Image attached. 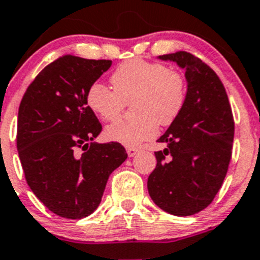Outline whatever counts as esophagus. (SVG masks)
<instances>
[{
  "mask_svg": "<svg viewBox=\"0 0 260 260\" xmlns=\"http://www.w3.org/2000/svg\"><path fill=\"white\" fill-rule=\"evenodd\" d=\"M140 150H141V149H139V147H127V153L129 156H135Z\"/></svg>",
  "mask_w": 260,
  "mask_h": 260,
  "instance_id": "34e87169",
  "label": "esophagus"
}]
</instances>
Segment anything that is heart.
I'll list each match as a JSON object with an SVG mask.
<instances>
[{
    "instance_id": "1",
    "label": "heart",
    "mask_w": 260,
    "mask_h": 260,
    "mask_svg": "<svg viewBox=\"0 0 260 260\" xmlns=\"http://www.w3.org/2000/svg\"><path fill=\"white\" fill-rule=\"evenodd\" d=\"M111 83L114 90L100 81L90 84L86 105L98 118L110 121L133 101L135 118L121 119L105 129L107 139L129 147L154 137L159 123L167 127L176 121L188 100V81L181 72L141 58L120 63Z\"/></svg>"
}]
</instances>
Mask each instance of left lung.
Returning <instances> with one entry per match:
<instances>
[{
	"instance_id": "8db88e82",
	"label": "left lung",
	"mask_w": 260,
	"mask_h": 260,
	"mask_svg": "<svg viewBox=\"0 0 260 260\" xmlns=\"http://www.w3.org/2000/svg\"><path fill=\"white\" fill-rule=\"evenodd\" d=\"M185 69L188 100L176 121L158 142L156 167L147 190L158 207L176 216H189L214 201L232 158L235 120L228 95L216 72L188 51L160 55Z\"/></svg>"
}]
</instances>
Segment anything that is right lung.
Listing matches in <instances>:
<instances>
[{
  "instance_id": "add662e5",
  "label": "right lung",
  "mask_w": 260,
  "mask_h": 260,
  "mask_svg": "<svg viewBox=\"0 0 260 260\" xmlns=\"http://www.w3.org/2000/svg\"><path fill=\"white\" fill-rule=\"evenodd\" d=\"M110 66L109 59L62 55L37 75L20 102L16 147L25 181L58 216L92 214L111 172L128 156L119 142H93L102 125L85 94Z\"/></svg>"
}]
</instances>
